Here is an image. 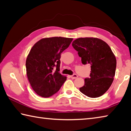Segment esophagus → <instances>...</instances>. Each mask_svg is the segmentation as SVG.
Wrapping results in <instances>:
<instances>
[{
    "label": "esophagus",
    "mask_w": 131,
    "mask_h": 131,
    "mask_svg": "<svg viewBox=\"0 0 131 131\" xmlns=\"http://www.w3.org/2000/svg\"><path fill=\"white\" fill-rule=\"evenodd\" d=\"M70 77L71 79H75L77 78L78 77V76L76 75V74H73L72 75H71Z\"/></svg>",
    "instance_id": "esophagus-1"
}]
</instances>
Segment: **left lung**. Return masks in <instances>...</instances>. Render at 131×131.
Segmentation results:
<instances>
[{
    "label": "left lung",
    "mask_w": 131,
    "mask_h": 131,
    "mask_svg": "<svg viewBox=\"0 0 131 131\" xmlns=\"http://www.w3.org/2000/svg\"><path fill=\"white\" fill-rule=\"evenodd\" d=\"M72 45L78 52L81 63L91 65L90 78L85 79L80 91L92 98L102 96L111 85L116 68V59L110 47L95 38H78Z\"/></svg>",
    "instance_id": "8db88e82"
}]
</instances>
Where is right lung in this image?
<instances>
[{"label": "right lung", "mask_w": 131, "mask_h": 131, "mask_svg": "<svg viewBox=\"0 0 131 131\" xmlns=\"http://www.w3.org/2000/svg\"><path fill=\"white\" fill-rule=\"evenodd\" d=\"M72 38H43L34 44L26 62L27 78L38 95L48 97L60 90L67 79L59 72L61 53L67 48Z\"/></svg>", "instance_id": "add662e5"}]
</instances>
